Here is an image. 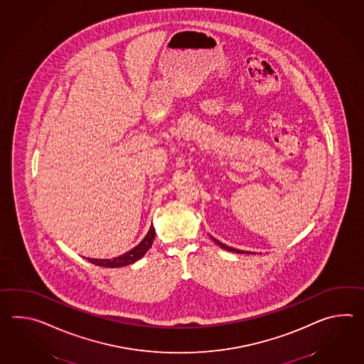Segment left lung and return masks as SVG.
<instances>
[{
	"mask_svg": "<svg viewBox=\"0 0 364 364\" xmlns=\"http://www.w3.org/2000/svg\"><path fill=\"white\" fill-rule=\"evenodd\" d=\"M210 237L213 242H217L219 247H220L222 250H225V251L234 252V253H242V255H244V253H247V255H248V253H251V252L248 251H240V250H235V248H232V247H228V245H226V244H223V242H219V240H217V239H214L213 236H210ZM252 253H253V252H252Z\"/></svg>",
	"mask_w": 364,
	"mask_h": 364,
	"instance_id": "1",
	"label": "left lung"
}]
</instances>
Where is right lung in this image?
I'll return each mask as SVG.
<instances>
[{
  "mask_svg": "<svg viewBox=\"0 0 364 364\" xmlns=\"http://www.w3.org/2000/svg\"><path fill=\"white\" fill-rule=\"evenodd\" d=\"M154 237H155V228L153 225L149 228V232L146 234L144 240H141V242L136 245L133 250H130L129 252L124 253L119 257H113L112 259H90L87 257V261L97 265V267H122L130 265V264H134L136 261L144 257L146 252L149 251L153 245Z\"/></svg>",
  "mask_w": 364,
  "mask_h": 364,
  "instance_id": "1",
  "label": "right lung"
}]
</instances>
